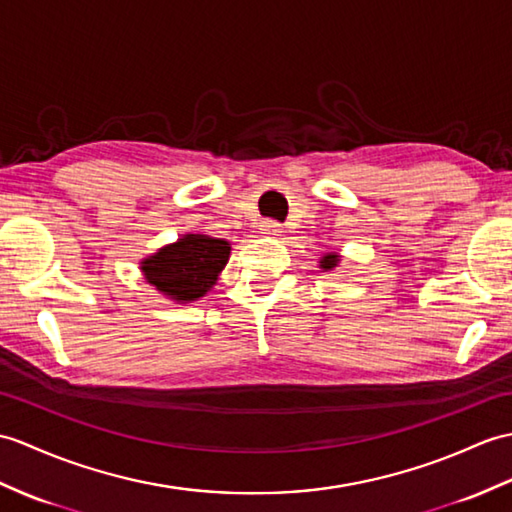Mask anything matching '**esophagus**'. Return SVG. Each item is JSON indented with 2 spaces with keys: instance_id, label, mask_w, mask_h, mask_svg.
Wrapping results in <instances>:
<instances>
[{
  "instance_id": "1",
  "label": "esophagus",
  "mask_w": 512,
  "mask_h": 512,
  "mask_svg": "<svg viewBox=\"0 0 512 512\" xmlns=\"http://www.w3.org/2000/svg\"><path fill=\"white\" fill-rule=\"evenodd\" d=\"M261 233L268 235V237H277L283 233V227L277 220H264L261 222Z\"/></svg>"
}]
</instances>
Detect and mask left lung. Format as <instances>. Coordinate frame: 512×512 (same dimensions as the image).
<instances>
[{
    "mask_svg": "<svg viewBox=\"0 0 512 512\" xmlns=\"http://www.w3.org/2000/svg\"><path fill=\"white\" fill-rule=\"evenodd\" d=\"M338 264H340V255H336V253H327V255L320 257V268H323L325 272L334 270Z\"/></svg>",
    "mask_w": 512,
    "mask_h": 512,
    "instance_id": "obj_1",
    "label": "left lung"
}]
</instances>
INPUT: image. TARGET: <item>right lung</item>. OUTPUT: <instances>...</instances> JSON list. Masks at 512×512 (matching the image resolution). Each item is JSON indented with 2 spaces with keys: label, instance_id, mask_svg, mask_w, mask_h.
<instances>
[{
  "label": "right lung",
  "instance_id": "right-lung-1",
  "mask_svg": "<svg viewBox=\"0 0 512 512\" xmlns=\"http://www.w3.org/2000/svg\"><path fill=\"white\" fill-rule=\"evenodd\" d=\"M231 244L218 237L187 233L178 242L159 248L141 261L150 285L176 303H192L205 296L227 266Z\"/></svg>",
  "mask_w": 512,
  "mask_h": 512
}]
</instances>
